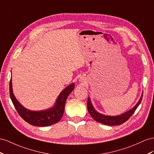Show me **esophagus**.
I'll return each mask as SVG.
<instances>
[{"label":"esophagus","instance_id":"esophagus-1","mask_svg":"<svg viewBox=\"0 0 154 154\" xmlns=\"http://www.w3.org/2000/svg\"><path fill=\"white\" fill-rule=\"evenodd\" d=\"M80 81L82 82V81H83V79H82V78H81V79H80Z\"/></svg>","mask_w":154,"mask_h":154}]
</instances>
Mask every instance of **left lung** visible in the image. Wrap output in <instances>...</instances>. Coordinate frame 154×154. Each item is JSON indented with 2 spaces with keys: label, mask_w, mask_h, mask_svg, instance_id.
Masks as SVG:
<instances>
[{
  "label": "left lung",
  "mask_w": 154,
  "mask_h": 154,
  "mask_svg": "<svg viewBox=\"0 0 154 154\" xmlns=\"http://www.w3.org/2000/svg\"><path fill=\"white\" fill-rule=\"evenodd\" d=\"M143 92L142 93V95L139 101L137 102V103L134 106L132 109L129 110L127 112L122 113L121 115L117 116L105 115L99 112H97L96 110L94 109V106L92 103V101L90 100V97H88L87 101L88 111L90 116L97 122H100L101 124L107 125H119L127 121L129 118L132 116L133 114L135 112V110L137 109L138 107H139V105H140L142 101V99H143Z\"/></svg>",
  "instance_id": "8db88e82"
}]
</instances>
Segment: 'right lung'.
Wrapping results in <instances>:
<instances>
[{"label": "right lung", "instance_id": "obj_1", "mask_svg": "<svg viewBox=\"0 0 154 154\" xmlns=\"http://www.w3.org/2000/svg\"><path fill=\"white\" fill-rule=\"evenodd\" d=\"M75 88L74 82L68 85L60 93L53 107L42 111H31L19 103L15 97L12 88V80L10 81V95L11 101L19 115L30 125L38 127H45L56 124L62 118L64 112L65 104L68 96Z\"/></svg>", "mask_w": 154, "mask_h": 154}]
</instances>
